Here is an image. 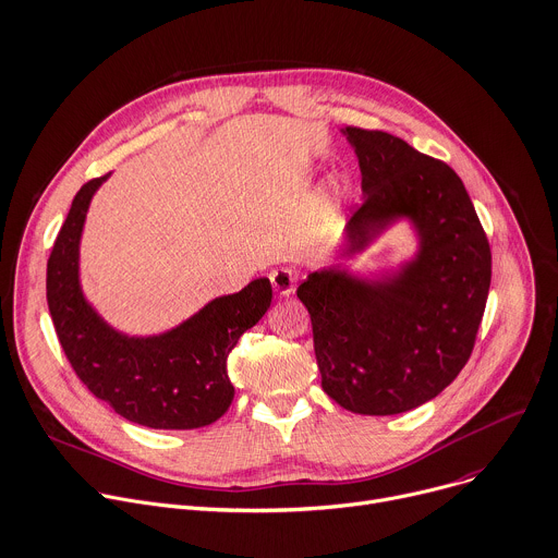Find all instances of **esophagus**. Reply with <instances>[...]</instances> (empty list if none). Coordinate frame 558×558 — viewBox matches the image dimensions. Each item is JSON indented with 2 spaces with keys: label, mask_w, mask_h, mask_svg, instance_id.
<instances>
[{
  "label": "esophagus",
  "mask_w": 558,
  "mask_h": 558,
  "mask_svg": "<svg viewBox=\"0 0 558 558\" xmlns=\"http://www.w3.org/2000/svg\"><path fill=\"white\" fill-rule=\"evenodd\" d=\"M270 283H272V290L277 296H290L294 292V286H296V279L292 275V270H272L270 272Z\"/></svg>",
  "instance_id": "obj_1"
}]
</instances>
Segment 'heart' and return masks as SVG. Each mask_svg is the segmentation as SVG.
<instances>
[{"mask_svg":"<svg viewBox=\"0 0 558 558\" xmlns=\"http://www.w3.org/2000/svg\"><path fill=\"white\" fill-rule=\"evenodd\" d=\"M328 197H330L332 202L339 197V185H337V183H330V189H328Z\"/></svg>","mask_w":558,"mask_h":558,"instance_id":"obj_1","label":"heart"}]
</instances>
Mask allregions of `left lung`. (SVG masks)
<instances>
[{
	"label": "left lung",
	"instance_id": "obj_1",
	"mask_svg": "<svg viewBox=\"0 0 558 558\" xmlns=\"http://www.w3.org/2000/svg\"><path fill=\"white\" fill-rule=\"evenodd\" d=\"M361 168L363 204L341 262L307 275L296 296L313 322L324 392L356 414L388 416L441 395L468 363L485 311L492 255L461 177L403 140L341 129ZM408 220L415 255L365 278L342 262Z\"/></svg>",
	"mask_w": 558,
	"mask_h": 558
}]
</instances>
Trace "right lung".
Segmentation results:
<instances>
[{
  "label": "right lung",
  "instance_id": "right-lung-1",
  "mask_svg": "<svg viewBox=\"0 0 558 558\" xmlns=\"http://www.w3.org/2000/svg\"><path fill=\"white\" fill-rule=\"evenodd\" d=\"M108 177L82 185L48 259L46 299L59 343L82 384L119 416L155 429L210 425L234 397L228 354L268 313L272 286L266 277L255 279L159 335L135 337L112 328L86 299L80 279L86 215Z\"/></svg>",
  "mask_w": 558,
  "mask_h": 558
}]
</instances>
